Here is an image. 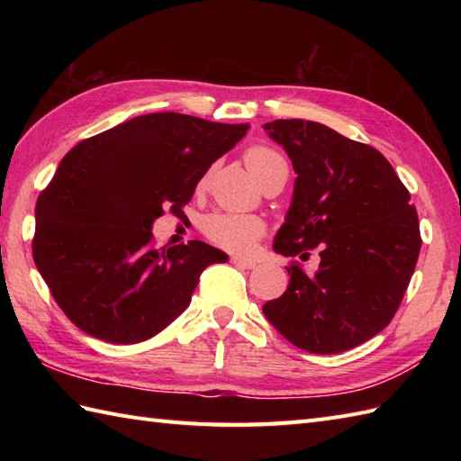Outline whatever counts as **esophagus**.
<instances>
[{
	"instance_id": "1",
	"label": "esophagus",
	"mask_w": 461,
	"mask_h": 461,
	"mask_svg": "<svg viewBox=\"0 0 461 461\" xmlns=\"http://www.w3.org/2000/svg\"><path fill=\"white\" fill-rule=\"evenodd\" d=\"M231 263H233V266H238V267H243V269H253V267L258 266V263L253 261V259L241 258V256H233V258H231Z\"/></svg>"
}]
</instances>
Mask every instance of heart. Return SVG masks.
Wrapping results in <instances>:
<instances>
[{
  "label": "heart",
  "instance_id": "heart-1",
  "mask_svg": "<svg viewBox=\"0 0 461 461\" xmlns=\"http://www.w3.org/2000/svg\"><path fill=\"white\" fill-rule=\"evenodd\" d=\"M246 164L261 182L277 166L285 164V160H283V156L277 150L269 149V146L256 144L248 149ZM263 231H266V223L258 215L249 213L213 212L203 220V233L208 236V240L213 241L215 246L231 251H248L263 236Z\"/></svg>",
  "mask_w": 461,
  "mask_h": 461
}]
</instances>
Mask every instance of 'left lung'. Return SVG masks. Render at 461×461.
<instances>
[{
	"instance_id": "8db88e82",
	"label": "left lung",
	"mask_w": 461,
	"mask_h": 461,
	"mask_svg": "<svg viewBox=\"0 0 461 461\" xmlns=\"http://www.w3.org/2000/svg\"><path fill=\"white\" fill-rule=\"evenodd\" d=\"M283 146L297 178L273 249L319 269L287 267L289 287L263 315L293 345L315 352L358 347L393 321L412 277L420 225L410 194L378 150L312 121L263 124Z\"/></svg>"
}]
</instances>
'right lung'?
Wrapping results in <instances>:
<instances>
[{"instance_id": "1", "label": "right lung", "mask_w": 461, "mask_h": 461, "mask_svg": "<svg viewBox=\"0 0 461 461\" xmlns=\"http://www.w3.org/2000/svg\"><path fill=\"white\" fill-rule=\"evenodd\" d=\"M248 129L152 113L65 154L37 198L33 259L73 325L132 345L182 315L202 271L228 256L198 240L154 249L152 223L166 208L182 213L202 176Z\"/></svg>"}]
</instances>
